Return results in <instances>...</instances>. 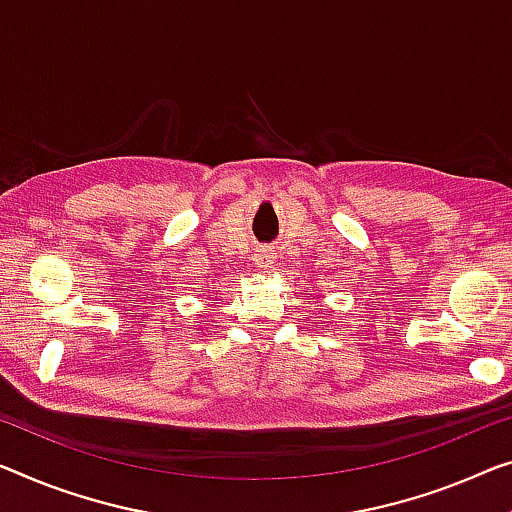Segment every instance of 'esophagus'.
Segmentation results:
<instances>
[{
  "label": "esophagus",
  "instance_id": "1",
  "mask_svg": "<svg viewBox=\"0 0 512 512\" xmlns=\"http://www.w3.org/2000/svg\"><path fill=\"white\" fill-rule=\"evenodd\" d=\"M255 262H257V269H259V271H269L271 266H273V262H276V253H271L269 248L259 250Z\"/></svg>",
  "mask_w": 512,
  "mask_h": 512
}]
</instances>
